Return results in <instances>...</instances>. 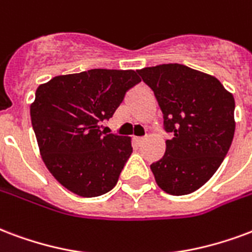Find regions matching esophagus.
Listing matches in <instances>:
<instances>
[{
	"mask_svg": "<svg viewBox=\"0 0 252 252\" xmlns=\"http://www.w3.org/2000/svg\"><path fill=\"white\" fill-rule=\"evenodd\" d=\"M135 141L137 144H143V143L147 141V137H135Z\"/></svg>",
	"mask_w": 252,
	"mask_h": 252,
	"instance_id": "obj_1",
	"label": "esophagus"
}]
</instances>
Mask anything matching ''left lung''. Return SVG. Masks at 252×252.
<instances>
[{"label":"left lung","mask_w":252,"mask_h":252,"mask_svg":"<svg viewBox=\"0 0 252 252\" xmlns=\"http://www.w3.org/2000/svg\"><path fill=\"white\" fill-rule=\"evenodd\" d=\"M154 91L163 112L164 128L172 133L165 152L151 164L164 192L188 195L212 178L227 155L235 132V100L219 80L182 64L137 70Z\"/></svg>","instance_id":"8db88e82"}]
</instances>
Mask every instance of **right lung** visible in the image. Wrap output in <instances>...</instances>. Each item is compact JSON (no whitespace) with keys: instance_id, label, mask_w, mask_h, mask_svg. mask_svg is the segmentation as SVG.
Returning <instances> with one entry per match:
<instances>
[{"instance_id":"add662e5","label":"right lung","mask_w":252,"mask_h":252,"mask_svg":"<svg viewBox=\"0 0 252 252\" xmlns=\"http://www.w3.org/2000/svg\"><path fill=\"white\" fill-rule=\"evenodd\" d=\"M140 81L132 69H91L56 76L37 88L31 119L41 158L70 192L96 197L116 186L132 154L131 137L105 135L100 123Z\"/></svg>"}]
</instances>
